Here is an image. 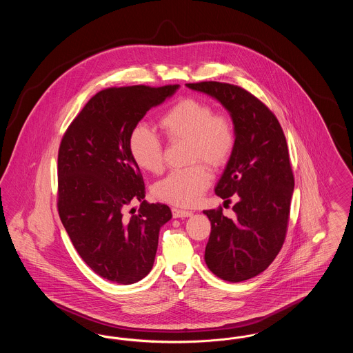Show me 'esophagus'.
Returning <instances> with one entry per match:
<instances>
[{"label":"esophagus","mask_w":353,"mask_h":353,"mask_svg":"<svg viewBox=\"0 0 353 353\" xmlns=\"http://www.w3.org/2000/svg\"><path fill=\"white\" fill-rule=\"evenodd\" d=\"M172 214L174 219H186V217H190L193 213L189 212V210H183V209H179V208H173L172 209Z\"/></svg>","instance_id":"esophagus-1"}]
</instances>
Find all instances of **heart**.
Instances as JSON below:
<instances>
[{"label":"heart","mask_w":353,"mask_h":353,"mask_svg":"<svg viewBox=\"0 0 353 353\" xmlns=\"http://www.w3.org/2000/svg\"><path fill=\"white\" fill-rule=\"evenodd\" d=\"M160 127L170 141L188 140L192 163L205 161L213 168L225 165L234 150L235 134L232 120L223 114H214L213 107L196 98L174 103L160 119ZM128 145L139 168L160 173L164 168V147L161 140L143 124L130 134ZM212 183L210 170L205 164L170 172L154 185L159 199L177 205L194 206Z\"/></svg>","instance_id":"b5f03b06"}]
</instances>
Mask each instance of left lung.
<instances>
[{
  "mask_svg": "<svg viewBox=\"0 0 353 353\" xmlns=\"http://www.w3.org/2000/svg\"><path fill=\"white\" fill-rule=\"evenodd\" d=\"M228 110L235 144L216 194L230 202L234 219L222 208L203 210L212 223L205 249L209 270L226 282H242L269 268L285 242L294 174L283 130L269 108L249 91L221 82L188 83Z\"/></svg>",
  "mask_w": 353,
  "mask_h": 353,
  "instance_id": "1",
  "label": "left lung"
}]
</instances>
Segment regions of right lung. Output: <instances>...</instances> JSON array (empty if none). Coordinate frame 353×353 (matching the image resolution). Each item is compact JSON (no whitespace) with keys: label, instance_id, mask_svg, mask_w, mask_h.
<instances>
[{"label":"right lung","instance_id":"1","mask_svg":"<svg viewBox=\"0 0 353 353\" xmlns=\"http://www.w3.org/2000/svg\"><path fill=\"white\" fill-rule=\"evenodd\" d=\"M179 84L111 87L94 95L68 125L58 152V212L85 265L101 278L132 285L151 271L169 206L148 203L130 134ZM141 208L130 214L134 201Z\"/></svg>","mask_w":353,"mask_h":353}]
</instances>
